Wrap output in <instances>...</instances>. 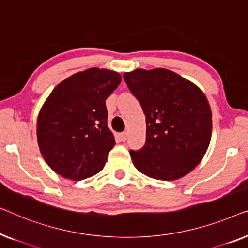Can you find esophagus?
<instances>
[{
    "mask_svg": "<svg viewBox=\"0 0 248 248\" xmlns=\"http://www.w3.org/2000/svg\"><path fill=\"white\" fill-rule=\"evenodd\" d=\"M120 138H121V140H123V141L127 140V138H128V132H127V131L121 132V134H120Z\"/></svg>",
    "mask_w": 248,
    "mask_h": 248,
    "instance_id": "34e87169",
    "label": "esophagus"
}]
</instances>
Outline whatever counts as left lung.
Segmentation results:
<instances>
[{"label": "left lung", "mask_w": 248, "mask_h": 248, "mask_svg": "<svg viewBox=\"0 0 248 248\" xmlns=\"http://www.w3.org/2000/svg\"><path fill=\"white\" fill-rule=\"evenodd\" d=\"M124 78L146 116V144L130 151L135 167L156 180L186 176L210 144L212 114L204 93L166 68H137Z\"/></svg>", "instance_id": "obj_1"}]
</instances>
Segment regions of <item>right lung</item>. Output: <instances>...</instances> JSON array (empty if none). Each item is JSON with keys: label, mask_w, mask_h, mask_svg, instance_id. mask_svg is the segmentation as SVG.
Here are the masks:
<instances>
[{"label": "right lung", "mask_w": 248, "mask_h": 248, "mask_svg": "<svg viewBox=\"0 0 248 248\" xmlns=\"http://www.w3.org/2000/svg\"><path fill=\"white\" fill-rule=\"evenodd\" d=\"M120 82L119 73L92 67L59 83L45 101L37 140L45 162L58 175L81 181L104 167L116 145L106 100Z\"/></svg>", "instance_id": "add662e5"}]
</instances>
